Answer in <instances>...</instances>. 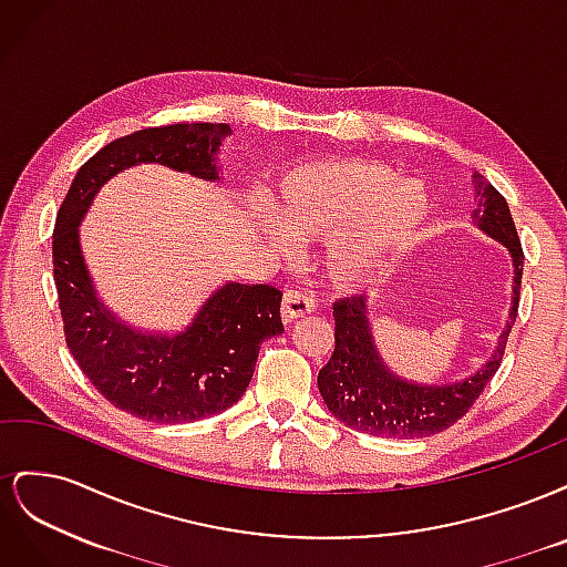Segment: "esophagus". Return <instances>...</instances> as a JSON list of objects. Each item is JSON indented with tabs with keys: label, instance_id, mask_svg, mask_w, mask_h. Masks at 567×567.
<instances>
[{
	"label": "esophagus",
	"instance_id": "obj_1",
	"mask_svg": "<svg viewBox=\"0 0 567 567\" xmlns=\"http://www.w3.org/2000/svg\"><path fill=\"white\" fill-rule=\"evenodd\" d=\"M315 307H317V302L307 293H302V290H288V293L284 296V302H281V321L293 323L300 317L312 315Z\"/></svg>",
	"mask_w": 567,
	"mask_h": 567
}]
</instances>
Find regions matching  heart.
I'll use <instances>...</instances> for the list:
<instances>
[{
	"label": "heart",
	"instance_id": "b5f03b06",
	"mask_svg": "<svg viewBox=\"0 0 567 567\" xmlns=\"http://www.w3.org/2000/svg\"><path fill=\"white\" fill-rule=\"evenodd\" d=\"M277 221L265 234L281 252L293 241H324L329 277L354 288L367 284L390 255L406 248L427 217L421 179L394 177L383 163L331 158L298 165L271 192Z\"/></svg>",
	"mask_w": 567,
	"mask_h": 567
}]
</instances>
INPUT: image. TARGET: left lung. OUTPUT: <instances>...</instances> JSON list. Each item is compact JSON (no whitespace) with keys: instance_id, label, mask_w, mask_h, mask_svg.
<instances>
[{"instance_id":"left-lung-1","label":"left lung","mask_w":567,"mask_h":567,"mask_svg":"<svg viewBox=\"0 0 567 567\" xmlns=\"http://www.w3.org/2000/svg\"><path fill=\"white\" fill-rule=\"evenodd\" d=\"M473 182L477 194L473 221L508 250L513 262L508 321L496 338L494 352L475 373L454 383L427 385L406 381L385 367L379 348H375L367 298L359 296L338 300L333 305L336 348L329 364L319 371L317 385L331 414L354 431L398 440L427 437L447 431L473 406L502 364L506 340L520 302L523 248L504 196L480 173L473 175Z\"/></svg>"}]
</instances>
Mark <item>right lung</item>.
Here are the masks:
<instances>
[{
    "label": "right lung",
    "instance_id": "obj_1",
    "mask_svg": "<svg viewBox=\"0 0 567 567\" xmlns=\"http://www.w3.org/2000/svg\"><path fill=\"white\" fill-rule=\"evenodd\" d=\"M229 134L221 123H182L120 136L78 169L56 215L54 281L68 350L113 406L142 421L192 423L241 400L262 340L284 333L281 290L227 281L184 329H132L99 300L80 225L101 186L134 165L158 163L217 182V151Z\"/></svg>",
    "mask_w": 567,
    "mask_h": 567
}]
</instances>
